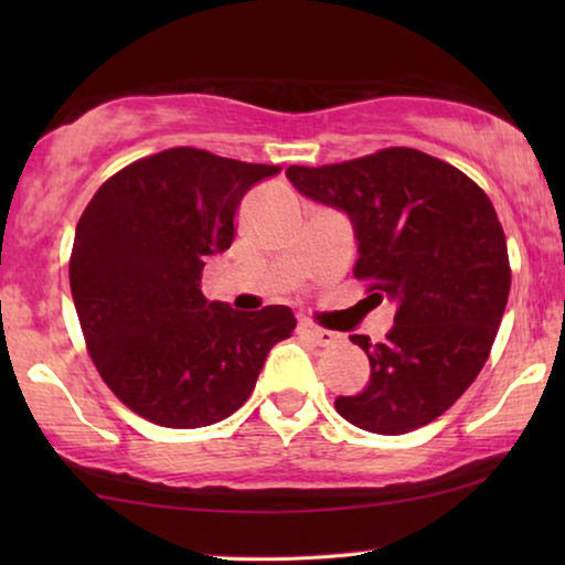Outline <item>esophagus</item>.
<instances>
[{"label": "esophagus", "mask_w": 565, "mask_h": 565, "mask_svg": "<svg viewBox=\"0 0 565 565\" xmlns=\"http://www.w3.org/2000/svg\"><path fill=\"white\" fill-rule=\"evenodd\" d=\"M299 331H301V337L313 341V343H317V347H337V343L343 341L341 333L329 331V329H321V327H313V323H309V321L299 323Z\"/></svg>", "instance_id": "1"}]
</instances>
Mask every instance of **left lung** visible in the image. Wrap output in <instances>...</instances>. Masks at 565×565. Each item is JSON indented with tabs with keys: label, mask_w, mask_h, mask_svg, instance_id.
<instances>
[{
	"label": "left lung",
	"mask_w": 565,
	"mask_h": 565,
	"mask_svg": "<svg viewBox=\"0 0 565 565\" xmlns=\"http://www.w3.org/2000/svg\"><path fill=\"white\" fill-rule=\"evenodd\" d=\"M303 196L347 212L359 242L353 276L398 303L384 343L366 351L369 386L339 396L349 424L401 436L431 424L481 374L511 291L503 226L463 171L408 147L323 167H289Z\"/></svg>",
	"instance_id": "obj_1"
}]
</instances>
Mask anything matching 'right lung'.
Listing matches in <instances>:
<instances>
[{"mask_svg":"<svg viewBox=\"0 0 565 565\" xmlns=\"http://www.w3.org/2000/svg\"><path fill=\"white\" fill-rule=\"evenodd\" d=\"M279 167L174 147L131 161L76 224L70 284L87 351L134 414L167 428L232 416L252 396L289 306L236 311L209 301L202 271L234 242V216Z\"/></svg>","mask_w":565,"mask_h":565,"instance_id":"obj_1","label":"right lung"}]
</instances>
